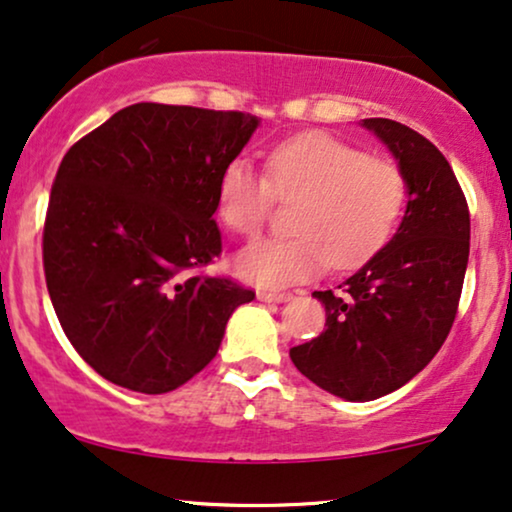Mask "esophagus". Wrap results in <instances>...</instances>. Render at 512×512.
Here are the masks:
<instances>
[{
	"mask_svg": "<svg viewBox=\"0 0 512 512\" xmlns=\"http://www.w3.org/2000/svg\"><path fill=\"white\" fill-rule=\"evenodd\" d=\"M257 300H260V302H288V300H293V295H290V293H269V290H260V293H257Z\"/></svg>",
	"mask_w": 512,
	"mask_h": 512,
	"instance_id": "obj_1",
	"label": "esophagus"
}]
</instances>
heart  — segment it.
<instances>
[{"label":"heart","mask_w":512,"mask_h":512,"mask_svg":"<svg viewBox=\"0 0 512 512\" xmlns=\"http://www.w3.org/2000/svg\"><path fill=\"white\" fill-rule=\"evenodd\" d=\"M300 198L293 238L260 241L236 255L243 281L286 288L319 276L328 264L354 267L392 236L406 205V179L390 160L368 158L326 132H304L278 144L267 177L234 160L217 179V215L238 236H257L271 200Z\"/></svg>","instance_id":"obj_1"}]
</instances>
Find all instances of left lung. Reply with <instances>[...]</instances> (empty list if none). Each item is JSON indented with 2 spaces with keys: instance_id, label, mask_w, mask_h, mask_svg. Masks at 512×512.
Segmentation results:
<instances>
[{
  "instance_id": "8db88e82",
  "label": "left lung",
  "mask_w": 512,
  "mask_h": 512,
  "mask_svg": "<svg viewBox=\"0 0 512 512\" xmlns=\"http://www.w3.org/2000/svg\"><path fill=\"white\" fill-rule=\"evenodd\" d=\"M397 160L409 203L397 234L338 293L314 290L326 331L290 349L297 371L347 401L385 397L430 364L456 319L470 255V212L446 158L423 134L361 120Z\"/></svg>"
}]
</instances>
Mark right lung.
I'll return each mask as SVG.
<instances>
[{
    "mask_svg": "<svg viewBox=\"0 0 512 512\" xmlns=\"http://www.w3.org/2000/svg\"><path fill=\"white\" fill-rule=\"evenodd\" d=\"M260 120L238 111L134 103L63 155L42 255L63 333L111 383L177 390L222 345L255 293L196 269L222 252L217 179Z\"/></svg>",
    "mask_w": 512,
    "mask_h": 512,
    "instance_id": "obj_1",
    "label": "right lung"
}]
</instances>
